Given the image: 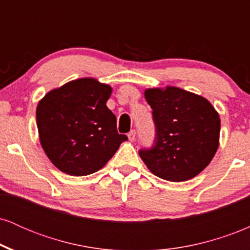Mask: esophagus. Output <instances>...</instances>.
Here are the masks:
<instances>
[{
    "label": "esophagus",
    "instance_id": "34e87169",
    "mask_svg": "<svg viewBox=\"0 0 250 250\" xmlns=\"http://www.w3.org/2000/svg\"><path fill=\"white\" fill-rule=\"evenodd\" d=\"M135 135H136V131H135V130H131L130 133L128 134V139H129V141H131V142L134 141V140H135Z\"/></svg>",
    "mask_w": 250,
    "mask_h": 250
}]
</instances>
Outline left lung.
Returning a JSON list of instances; mask_svg holds the SVG:
<instances>
[{
  "instance_id": "8db88e82",
  "label": "left lung",
  "mask_w": 250,
  "mask_h": 250,
  "mask_svg": "<svg viewBox=\"0 0 250 250\" xmlns=\"http://www.w3.org/2000/svg\"><path fill=\"white\" fill-rule=\"evenodd\" d=\"M145 97L153 109L156 141L149 150H140L142 161L160 179H193L219 148V113L203 96L171 85L146 89Z\"/></svg>"
}]
</instances>
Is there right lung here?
<instances>
[{
	"mask_svg": "<svg viewBox=\"0 0 250 250\" xmlns=\"http://www.w3.org/2000/svg\"><path fill=\"white\" fill-rule=\"evenodd\" d=\"M113 88L82 77L53 89L40 100L36 123L40 143L57 169L71 176L100 170L114 156L125 135L107 107Z\"/></svg>",
	"mask_w": 250,
	"mask_h": 250,
	"instance_id": "1",
	"label": "right lung"
}]
</instances>
